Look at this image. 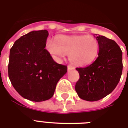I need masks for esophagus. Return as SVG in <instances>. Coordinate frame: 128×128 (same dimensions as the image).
Returning <instances> with one entry per match:
<instances>
[{
  "mask_svg": "<svg viewBox=\"0 0 128 128\" xmlns=\"http://www.w3.org/2000/svg\"><path fill=\"white\" fill-rule=\"evenodd\" d=\"M73 69H74V67H73V66H70V65H69V66H68V70H73Z\"/></svg>",
  "mask_w": 128,
  "mask_h": 128,
  "instance_id": "34e87169",
  "label": "esophagus"
}]
</instances>
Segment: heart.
<instances>
[{
	"instance_id": "obj_1",
	"label": "heart",
	"mask_w": 128,
	"mask_h": 128,
	"mask_svg": "<svg viewBox=\"0 0 128 128\" xmlns=\"http://www.w3.org/2000/svg\"><path fill=\"white\" fill-rule=\"evenodd\" d=\"M46 48L56 60L69 54V60L73 65L82 66L95 60L99 52V44L94 37L82 36H60L56 41L52 38L46 40Z\"/></svg>"
}]
</instances>
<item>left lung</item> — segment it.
<instances>
[{"mask_svg": "<svg viewBox=\"0 0 128 128\" xmlns=\"http://www.w3.org/2000/svg\"><path fill=\"white\" fill-rule=\"evenodd\" d=\"M99 44L98 56L84 68H76L80 78L75 90L78 96L86 101L102 99L115 89L121 78L122 52L115 41L104 36H96Z\"/></svg>", "mask_w": 128, "mask_h": 128, "instance_id": "8db88e82", "label": "left lung"}]
</instances>
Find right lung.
Segmentation results:
<instances>
[{
	"mask_svg": "<svg viewBox=\"0 0 128 128\" xmlns=\"http://www.w3.org/2000/svg\"><path fill=\"white\" fill-rule=\"evenodd\" d=\"M48 36L46 30L32 31L15 41L10 50L9 79L17 92L30 101L51 98L67 72V66L54 62L44 48Z\"/></svg>",
	"mask_w": 128,
	"mask_h": 128,
	"instance_id": "add662e5",
	"label": "right lung"
}]
</instances>
